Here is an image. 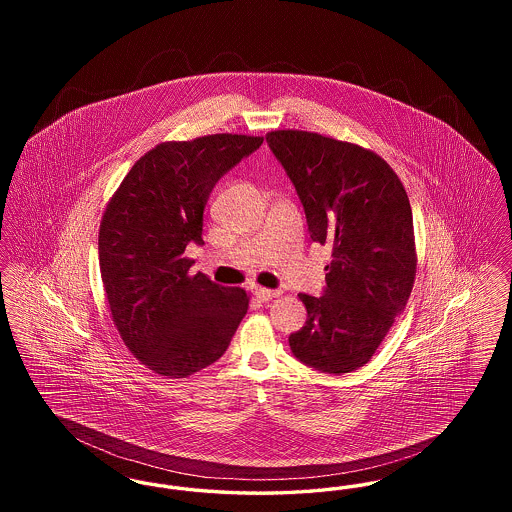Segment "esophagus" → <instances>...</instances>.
<instances>
[{"label":"esophagus","instance_id":"esophagus-1","mask_svg":"<svg viewBox=\"0 0 512 512\" xmlns=\"http://www.w3.org/2000/svg\"><path fill=\"white\" fill-rule=\"evenodd\" d=\"M280 292H276V290H268V288H255V297L259 299V301H270V299H274V297H278Z\"/></svg>","mask_w":512,"mask_h":512}]
</instances>
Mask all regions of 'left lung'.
I'll use <instances>...</instances> for the list:
<instances>
[{
  "label": "left lung",
  "instance_id": "8db88e82",
  "mask_svg": "<svg viewBox=\"0 0 512 512\" xmlns=\"http://www.w3.org/2000/svg\"><path fill=\"white\" fill-rule=\"evenodd\" d=\"M267 142L303 203L313 242L332 245L324 295L299 293L307 322L290 336L292 353L320 372H353L372 359L413 292L409 197L365 147L307 130H274Z\"/></svg>",
  "mask_w": 512,
  "mask_h": 512
}]
</instances>
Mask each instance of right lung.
I'll use <instances>...</instances> for the list:
<instances>
[{"label":"right lung","instance_id":"right-lung-1","mask_svg":"<svg viewBox=\"0 0 512 512\" xmlns=\"http://www.w3.org/2000/svg\"><path fill=\"white\" fill-rule=\"evenodd\" d=\"M261 136L209 134L163 142L142 155L99 224V270L111 318L149 370L186 378L228 349L249 307L242 288L190 274V242L203 244V211L224 172Z\"/></svg>","mask_w":512,"mask_h":512}]
</instances>
